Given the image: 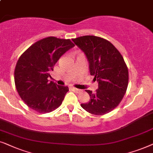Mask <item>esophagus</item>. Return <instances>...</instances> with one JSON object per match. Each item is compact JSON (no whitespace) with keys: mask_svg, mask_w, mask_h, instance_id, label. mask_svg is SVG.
<instances>
[{"mask_svg":"<svg viewBox=\"0 0 153 153\" xmlns=\"http://www.w3.org/2000/svg\"><path fill=\"white\" fill-rule=\"evenodd\" d=\"M72 89H73V91H75V92H80V91H81L80 89L75 88V87H72Z\"/></svg>","mask_w":153,"mask_h":153,"instance_id":"1","label":"esophagus"}]
</instances>
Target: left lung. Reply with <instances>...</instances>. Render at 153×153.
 I'll return each instance as SVG.
<instances>
[{
    "label": "left lung",
    "instance_id": "1",
    "mask_svg": "<svg viewBox=\"0 0 153 153\" xmlns=\"http://www.w3.org/2000/svg\"><path fill=\"white\" fill-rule=\"evenodd\" d=\"M72 40L84 52L90 74L99 83L95 93L85 90L90 100L81 107L93 115H105L119 105L127 91L129 72L125 60L117 48L104 38L85 36Z\"/></svg>",
    "mask_w": 153,
    "mask_h": 153
}]
</instances>
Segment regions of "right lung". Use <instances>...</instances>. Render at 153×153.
<instances>
[{
  "instance_id": "right-lung-1",
  "label": "right lung",
  "mask_w": 153,
  "mask_h": 153,
  "mask_svg": "<svg viewBox=\"0 0 153 153\" xmlns=\"http://www.w3.org/2000/svg\"><path fill=\"white\" fill-rule=\"evenodd\" d=\"M74 46L70 39L50 36L33 44L20 56L15 69V83L28 107L46 113L60 106L68 87L49 82L48 78L61 56Z\"/></svg>"
}]
</instances>
